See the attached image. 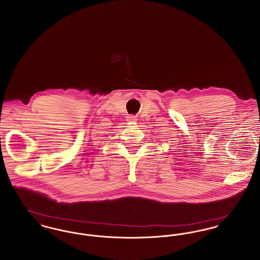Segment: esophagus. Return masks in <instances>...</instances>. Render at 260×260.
I'll list each match as a JSON object with an SVG mask.
<instances>
[{"instance_id": "1", "label": "esophagus", "mask_w": 260, "mask_h": 260, "mask_svg": "<svg viewBox=\"0 0 260 260\" xmlns=\"http://www.w3.org/2000/svg\"><path fill=\"white\" fill-rule=\"evenodd\" d=\"M127 119V122H134V123H136V121H137V119H136V116H134V115H129L128 117H126Z\"/></svg>"}]
</instances>
